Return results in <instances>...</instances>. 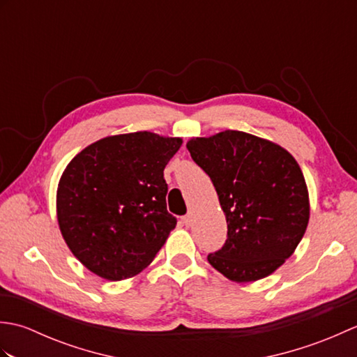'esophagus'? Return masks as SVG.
Masks as SVG:
<instances>
[{"instance_id": "1", "label": "esophagus", "mask_w": 357, "mask_h": 357, "mask_svg": "<svg viewBox=\"0 0 357 357\" xmlns=\"http://www.w3.org/2000/svg\"><path fill=\"white\" fill-rule=\"evenodd\" d=\"M183 222H184V225H185V227H190V225H192V222H193V216H192V215H185V216H183Z\"/></svg>"}]
</instances>
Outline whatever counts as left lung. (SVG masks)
Listing matches in <instances>:
<instances>
[{
    "mask_svg": "<svg viewBox=\"0 0 357 357\" xmlns=\"http://www.w3.org/2000/svg\"><path fill=\"white\" fill-rule=\"evenodd\" d=\"M213 183L227 219V241L207 259L234 282L278 270L307 230L308 190L296 159L278 144L238 130L187 142Z\"/></svg>",
    "mask_w": 357,
    "mask_h": 357,
    "instance_id": "obj_1",
    "label": "left lung"
}]
</instances>
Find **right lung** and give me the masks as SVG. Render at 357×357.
<instances>
[{
    "label": "right lung",
    "instance_id": "1",
    "mask_svg": "<svg viewBox=\"0 0 357 357\" xmlns=\"http://www.w3.org/2000/svg\"><path fill=\"white\" fill-rule=\"evenodd\" d=\"M183 139L151 132L107 136L66 167L56 192L59 230L95 275L121 280L155 259L176 227L164 169Z\"/></svg>",
    "mask_w": 357,
    "mask_h": 357
}]
</instances>
